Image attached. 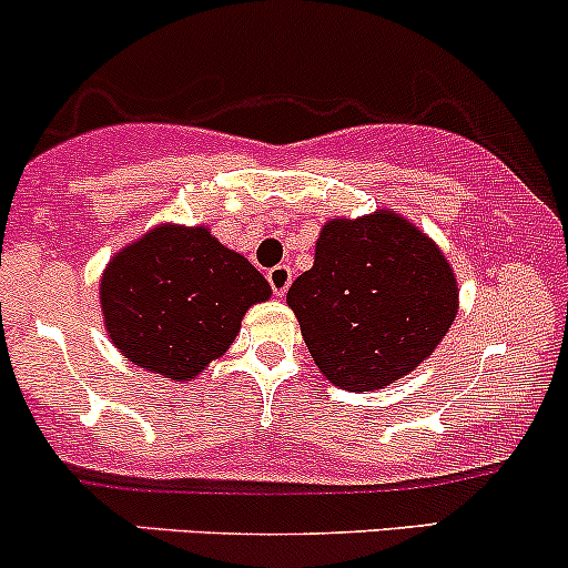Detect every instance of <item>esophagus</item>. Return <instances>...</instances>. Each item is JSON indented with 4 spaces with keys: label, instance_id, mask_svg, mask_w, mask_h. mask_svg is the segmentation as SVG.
Masks as SVG:
<instances>
[{
    "label": "esophagus",
    "instance_id": "obj_1",
    "mask_svg": "<svg viewBox=\"0 0 568 568\" xmlns=\"http://www.w3.org/2000/svg\"><path fill=\"white\" fill-rule=\"evenodd\" d=\"M267 284H271V290L276 292L278 297H282L284 292L290 290V284H292V267L290 265L271 267V271H267Z\"/></svg>",
    "mask_w": 568,
    "mask_h": 568
}]
</instances>
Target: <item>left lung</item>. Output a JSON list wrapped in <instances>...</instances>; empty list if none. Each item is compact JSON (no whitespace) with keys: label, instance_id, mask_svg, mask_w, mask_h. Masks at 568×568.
<instances>
[{"label":"left lung","instance_id":"1","mask_svg":"<svg viewBox=\"0 0 568 568\" xmlns=\"http://www.w3.org/2000/svg\"><path fill=\"white\" fill-rule=\"evenodd\" d=\"M286 303L327 381L373 392L435 352L456 318L458 286L429 235L378 209L322 227L314 267L295 278Z\"/></svg>","mask_w":568,"mask_h":568}]
</instances>
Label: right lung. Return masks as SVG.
Wrapping results in <instances>:
<instances>
[{
	"instance_id": "1",
	"label": "right lung",
	"mask_w": 568,
	"mask_h": 568,
	"mask_svg": "<svg viewBox=\"0 0 568 568\" xmlns=\"http://www.w3.org/2000/svg\"><path fill=\"white\" fill-rule=\"evenodd\" d=\"M99 295L106 333L125 359L190 381L231 348L241 318L271 297V286L209 227L158 225L114 254Z\"/></svg>"
}]
</instances>
